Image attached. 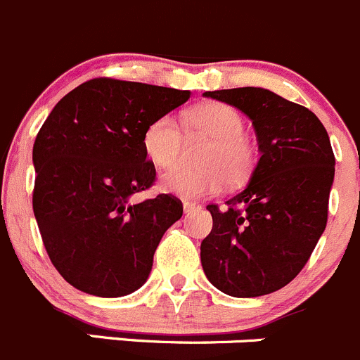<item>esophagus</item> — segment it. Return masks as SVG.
Masks as SVG:
<instances>
[{
    "mask_svg": "<svg viewBox=\"0 0 360 360\" xmlns=\"http://www.w3.org/2000/svg\"><path fill=\"white\" fill-rule=\"evenodd\" d=\"M200 205L198 204H195V202H190V200H184L183 202V211H184V214H191V212H195V211H200Z\"/></svg>",
    "mask_w": 360,
    "mask_h": 360,
    "instance_id": "esophagus-1",
    "label": "esophagus"
}]
</instances>
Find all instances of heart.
<instances>
[{
  "label": "heart",
  "mask_w": 360,
  "mask_h": 360,
  "mask_svg": "<svg viewBox=\"0 0 360 360\" xmlns=\"http://www.w3.org/2000/svg\"><path fill=\"white\" fill-rule=\"evenodd\" d=\"M184 131L190 141L205 139L211 146L200 156L202 169L174 167L160 177V186L167 193L195 200L221 191L226 181L240 184L251 176L257 151L244 135L239 110L221 102L202 103L186 112ZM142 148L153 165L169 169L183 155V130L169 114L156 117L146 128Z\"/></svg>",
  "instance_id": "heart-1"
}]
</instances>
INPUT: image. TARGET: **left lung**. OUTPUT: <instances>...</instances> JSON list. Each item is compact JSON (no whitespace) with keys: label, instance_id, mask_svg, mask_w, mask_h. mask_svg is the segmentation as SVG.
<instances>
[{"label":"left lung","instance_id":"obj_1","mask_svg":"<svg viewBox=\"0 0 360 360\" xmlns=\"http://www.w3.org/2000/svg\"><path fill=\"white\" fill-rule=\"evenodd\" d=\"M251 120L260 160L244 190L207 205L200 244L207 280L232 297H258L290 283L327 225L334 160L329 135L306 107L264 87L207 91Z\"/></svg>","mask_w":360,"mask_h":360}]
</instances>
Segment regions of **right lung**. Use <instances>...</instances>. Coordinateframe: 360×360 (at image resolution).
<instances>
[{
    "label": "right lung",
    "instance_id": "add662e5",
    "mask_svg": "<svg viewBox=\"0 0 360 360\" xmlns=\"http://www.w3.org/2000/svg\"><path fill=\"white\" fill-rule=\"evenodd\" d=\"M190 91L93 79L63 96L33 146V212L52 265L77 290L121 297L141 288L153 255L183 216L172 195L135 202L153 186L142 137Z\"/></svg>",
    "mask_w": 360,
    "mask_h": 360
}]
</instances>
